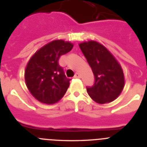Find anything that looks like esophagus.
Segmentation results:
<instances>
[{
    "mask_svg": "<svg viewBox=\"0 0 147 147\" xmlns=\"http://www.w3.org/2000/svg\"><path fill=\"white\" fill-rule=\"evenodd\" d=\"M74 78H81L80 74L79 73H76L75 75H74Z\"/></svg>",
    "mask_w": 147,
    "mask_h": 147,
    "instance_id": "1",
    "label": "esophagus"
}]
</instances>
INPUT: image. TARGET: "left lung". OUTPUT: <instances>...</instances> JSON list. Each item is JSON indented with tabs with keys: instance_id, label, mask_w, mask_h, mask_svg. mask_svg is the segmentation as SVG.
<instances>
[{
	"instance_id": "left-lung-1",
	"label": "left lung",
	"mask_w": 147,
	"mask_h": 147,
	"mask_svg": "<svg viewBox=\"0 0 147 147\" xmlns=\"http://www.w3.org/2000/svg\"><path fill=\"white\" fill-rule=\"evenodd\" d=\"M79 47L95 77L93 86L87 87L88 94L99 104L113 101L121 94L125 85L120 64L105 47L96 41L80 43Z\"/></svg>"
}]
</instances>
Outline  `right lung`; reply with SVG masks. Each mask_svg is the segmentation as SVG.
Returning <instances> with one entry per match:
<instances>
[{
  "mask_svg": "<svg viewBox=\"0 0 147 147\" xmlns=\"http://www.w3.org/2000/svg\"><path fill=\"white\" fill-rule=\"evenodd\" d=\"M73 46L63 40H53L40 48L30 58L25 71L26 85L38 101L54 104L65 94L71 80L66 77L58 60Z\"/></svg>",
  "mask_w": 147,
  "mask_h": 147,
  "instance_id": "right-lung-1",
  "label": "right lung"
}]
</instances>
